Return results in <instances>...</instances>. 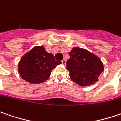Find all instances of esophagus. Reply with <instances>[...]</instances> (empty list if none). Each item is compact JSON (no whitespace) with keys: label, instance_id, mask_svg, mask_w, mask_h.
I'll use <instances>...</instances> for the list:
<instances>
[{"label":"esophagus","instance_id":"esophagus-1","mask_svg":"<svg viewBox=\"0 0 121 121\" xmlns=\"http://www.w3.org/2000/svg\"><path fill=\"white\" fill-rule=\"evenodd\" d=\"M61 62H62V64H63V65H66V60H65V59H63V60H61Z\"/></svg>","mask_w":121,"mask_h":121}]
</instances>
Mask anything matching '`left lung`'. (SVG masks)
<instances>
[{
  "instance_id": "obj_1",
  "label": "left lung",
  "mask_w": 121,
  "mask_h": 121,
  "mask_svg": "<svg viewBox=\"0 0 121 121\" xmlns=\"http://www.w3.org/2000/svg\"><path fill=\"white\" fill-rule=\"evenodd\" d=\"M69 54L66 69L69 71L72 81L82 86L92 85L98 81L104 71L99 58L85 49L76 47Z\"/></svg>"
}]
</instances>
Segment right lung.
<instances>
[{"mask_svg":"<svg viewBox=\"0 0 121 121\" xmlns=\"http://www.w3.org/2000/svg\"><path fill=\"white\" fill-rule=\"evenodd\" d=\"M60 63L52 54L46 52L43 46H36L22 57L18 71L22 79L36 84L47 80L52 70Z\"/></svg>","mask_w":121,"mask_h":121,"instance_id":"add662e5","label":"right lung"}]
</instances>
